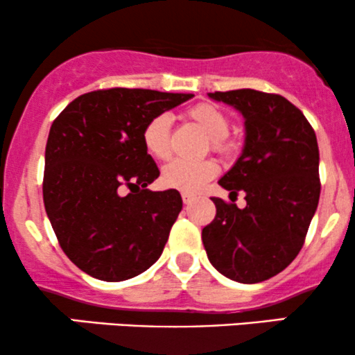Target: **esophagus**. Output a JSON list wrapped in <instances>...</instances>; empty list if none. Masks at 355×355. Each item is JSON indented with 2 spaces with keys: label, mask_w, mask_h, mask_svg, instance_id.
Here are the masks:
<instances>
[{
  "label": "esophagus",
  "mask_w": 355,
  "mask_h": 355,
  "mask_svg": "<svg viewBox=\"0 0 355 355\" xmlns=\"http://www.w3.org/2000/svg\"><path fill=\"white\" fill-rule=\"evenodd\" d=\"M182 200H183V203H185V205H189V203H191L195 200V197L191 193H187V191H183L182 193Z\"/></svg>",
  "instance_id": "34e87169"
}]
</instances>
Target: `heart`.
<instances>
[{"label":"heart","mask_w":355,"mask_h":355,"mask_svg":"<svg viewBox=\"0 0 355 355\" xmlns=\"http://www.w3.org/2000/svg\"><path fill=\"white\" fill-rule=\"evenodd\" d=\"M187 118L193 121L210 138L211 148L225 152L229 148L225 138L230 132V120L222 110L210 103L195 105L187 112ZM172 118L165 113L153 116L144 128L145 150L157 160H168L172 157V140H170ZM217 165L211 160L185 162L175 160L162 172V182L170 189H177L187 193H193L203 187V183L217 173Z\"/></svg>","instance_id":"1"}]
</instances>
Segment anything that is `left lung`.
Masks as SVG:
<instances>
[{
  "label": "left lung",
  "instance_id": "1",
  "mask_svg": "<svg viewBox=\"0 0 355 355\" xmlns=\"http://www.w3.org/2000/svg\"><path fill=\"white\" fill-rule=\"evenodd\" d=\"M245 120V144L218 185L245 209L222 198L214 222L202 230L210 263L240 284L270 279L291 266L304 245L320 197L315 132L299 108L274 93L243 88L209 93Z\"/></svg>",
  "mask_w": 355,
  "mask_h": 355
}]
</instances>
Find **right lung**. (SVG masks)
Segmentation results:
<instances>
[{
  "label": "right lung",
  "instance_id": "add662e5",
  "mask_svg": "<svg viewBox=\"0 0 355 355\" xmlns=\"http://www.w3.org/2000/svg\"><path fill=\"white\" fill-rule=\"evenodd\" d=\"M191 96L96 89L73 100L53 121L44 209L63 252L85 274L121 282L160 259L183 203L173 189H146L160 170L145 150L144 128Z\"/></svg>",
  "mask_w": 355,
  "mask_h": 355
}]
</instances>
